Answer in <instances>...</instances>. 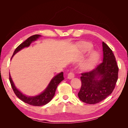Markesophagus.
Here are the masks:
<instances>
[{
	"instance_id": "34e87169",
	"label": "esophagus",
	"mask_w": 128,
	"mask_h": 128,
	"mask_svg": "<svg viewBox=\"0 0 128 128\" xmlns=\"http://www.w3.org/2000/svg\"><path fill=\"white\" fill-rule=\"evenodd\" d=\"M74 76H75V75H74V72H70L68 74V78L72 79V78H74Z\"/></svg>"
}]
</instances>
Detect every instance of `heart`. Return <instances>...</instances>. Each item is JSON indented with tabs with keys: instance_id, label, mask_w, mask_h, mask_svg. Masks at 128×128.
Listing matches in <instances>:
<instances>
[{
	"instance_id": "1",
	"label": "heart",
	"mask_w": 128,
	"mask_h": 128,
	"mask_svg": "<svg viewBox=\"0 0 128 128\" xmlns=\"http://www.w3.org/2000/svg\"><path fill=\"white\" fill-rule=\"evenodd\" d=\"M80 49V52L85 53L91 51L92 48V45L88 42H80L78 44ZM98 60V54L95 52H92L86 60L84 61L82 64V69L84 70L88 71L94 67Z\"/></svg>"
}]
</instances>
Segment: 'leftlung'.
Segmentation results:
<instances>
[{
  "mask_svg": "<svg viewBox=\"0 0 128 128\" xmlns=\"http://www.w3.org/2000/svg\"><path fill=\"white\" fill-rule=\"evenodd\" d=\"M103 61L96 67L81 75V88L78 93L83 102L96 104L102 101L113 91L118 79V67L112 50L102 42Z\"/></svg>",
  "mask_w": 128,
  "mask_h": 128,
  "instance_id": "8db88e82",
  "label": "left lung"
}]
</instances>
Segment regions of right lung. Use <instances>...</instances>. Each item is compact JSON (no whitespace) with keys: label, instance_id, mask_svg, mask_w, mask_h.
<instances>
[{"label":"right lung","instance_id":"1","mask_svg":"<svg viewBox=\"0 0 128 128\" xmlns=\"http://www.w3.org/2000/svg\"><path fill=\"white\" fill-rule=\"evenodd\" d=\"M40 36V34H34V35H32L29 37L28 38H27L24 42H23L20 45H18L16 48L15 50L12 58L13 56L15 54H16L18 51H20L23 48L29 46L31 44V42L36 40ZM9 80L11 86L13 88L14 94L17 96V97H18L25 103L30 104V105L34 106H41L47 104L52 99L54 96L55 94V92L58 86L62 80H64V72H60L59 74L56 75L54 77H53L51 82L50 83L48 86L43 92L40 95L36 96H32V97L24 96L14 86L12 80L11 78L10 74L9 75Z\"/></svg>","mask_w":128,"mask_h":128}]
</instances>
